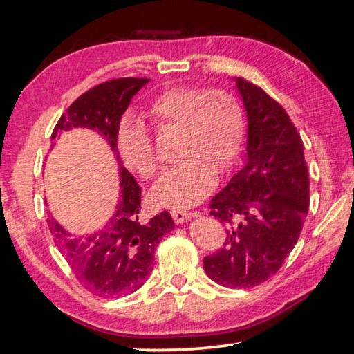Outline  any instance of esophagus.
Instances as JSON below:
<instances>
[{"label": "esophagus", "mask_w": 354, "mask_h": 354, "mask_svg": "<svg viewBox=\"0 0 354 354\" xmlns=\"http://www.w3.org/2000/svg\"><path fill=\"white\" fill-rule=\"evenodd\" d=\"M194 215L195 214H192L189 211H171V217L176 221V223H184V221L190 220Z\"/></svg>", "instance_id": "34e87169"}]
</instances>
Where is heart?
<instances>
[{
    "instance_id": "heart-1",
    "label": "heart",
    "mask_w": 354,
    "mask_h": 354,
    "mask_svg": "<svg viewBox=\"0 0 354 354\" xmlns=\"http://www.w3.org/2000/svg\"><path fill=\"white\" fill-rule=\"evenodd\" d=\"M148 117L158 127L178 124V156L181 160L164 171L151 190L156 205L169 209L195 206L217 181V167L225 170L237 159L245 137V117L239 100L223 88L178 84L165 87L151 100ZM123 164L145 179L159 169L149 131L140 122L124 118L117 131Z\"/></svg>"
}]
</instances>
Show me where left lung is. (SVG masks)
Wrapping results in <instances>:
<instances>
[{
  "instance_id": "8db88e82",
  "label": "left lung",
  "mask_w": 354,
  "mask_h": 354,
  "mask_svg": "<svg viewBox=\"0 0 354 354\" xmlns=\"http://www.w3.org/2000/svg\"><path fill=\"white\" fill-rule=\"evenodd\" d=\"M236 86L248 117V159L209 205L227 230L223 247L203 266L217 284L248 289L270 279L295 247L309 209V175L284 107L245 77Z\"/></svg>"
}]
</instances>
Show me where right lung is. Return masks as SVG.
Wrapping results in <instances>:
<instances>
[{"label": "right lung", "mask_w": 354, "mask_h": 354, "mask_svg": "<svg viewBox=\"0 0 354 354\" xmlns=\"http://www.w3.org/2000/svg\"><path fill=\"white\" fill-rule=\"evenodd\" d=\"M148 77H118L88 88L70 104L53 129L51 140L71 128L97 129L115 153L120 169V200L103 230L88 236H71L56 220L48 218L55 242L84 289L98 297L133 293L153 270L154 251L175 223L160 212L142 223V189L124 169L117 149L120 120Z\"/></svg>", "instance_id": "1"}]
</instances>
